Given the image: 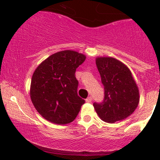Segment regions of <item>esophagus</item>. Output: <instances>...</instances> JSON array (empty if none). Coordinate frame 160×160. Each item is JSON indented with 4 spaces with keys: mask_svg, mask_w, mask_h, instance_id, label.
I'll return each instance as SVG.
<instances>
[{
    "mask_svg": "<svg viewBox=\"0 0 160 160\" xmlns=\"http://www.w3.org/2000/svg\"><path fill=\"white\" fill-rule=\"evenodd\" d=\"M92 100H93V98H92V97H88V98L86 99V102L90 103V102H91V101H92Z\"/></svg>",
    "mask_w": 160,
    "mask_h": 160,
    "instance_id": "esophagus-1",
    "label": "esophagus"
}]
</instances>
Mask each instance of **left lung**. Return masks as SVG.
Here are the masks:
<instances>
[{
    "label": "left lung",
    "instance_id": "obj_1",
    "mask_svg": "<svg viewBox=\"0 0 160 160\" xmlns=\"http://www.w3.org/2000/svg\"><path fill=\"white\" fill-rule=\"evenodd\" d=\"M96 64L104 88V100L93 103L103 121L114 123L132 114L139 102V92L129 69L112 57H98Z\"/></svg>",
    "mask_w": 160,
    "mask_h": 160
}]
</instances>
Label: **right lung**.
<instances>
[{"instance_id":"right-lung-1","label":"right lung","mask_w":160,"mask_h":160,"mask_svg":"<svg viewBox=\"0 0 160 160\" xmlns=\"http://www.w3.org/2000/svg\"><path fill=\"white\" fill-rule=\"evenodd\" d=\"M86 56L72 50L51 55L36 68L31 82L30 96L37 111L58 125L72 122L85 101L77 94L76 70Z\"/></svg>"}]
</instances>
